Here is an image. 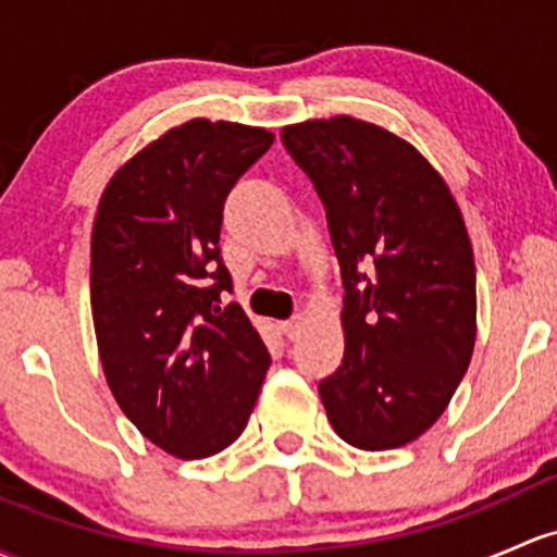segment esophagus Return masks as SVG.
I'll list each match as a JSON object with an SVG mask.
<instances>
[{"instance_id": "34e87169", "label": "esophagus", "mask_w": 557, "mask_h": 557, "mask_svg": "<svg viewBox=\"0 0 557 557\" xmlns=\"http://www.w3.org/2000/svg\"><path fill=\"white\" fill-rule=\"evenodd\" d=\"M301 327H304V320H301V318L288 320V323H280V331H283L285 336L290 338V342H294V338H298V333H301Z\"/></svg>"}]
</instances>
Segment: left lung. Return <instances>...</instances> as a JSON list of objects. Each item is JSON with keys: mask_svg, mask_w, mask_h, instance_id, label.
<instances>
[{"mask_svg": "<svg viewBox=\"0 0 557 557\" xmlns=\"http://www.w3.org/2000/svg\"><path fill=\"white\" fill-rule=\"evenodd\" d=\"M325 205L344 280V360L320 382L327 421L362 450L424 435L478 333L475 256L443 175L397 133L352 114L283 127Z\"/></svg>", "mask_w": 557, "mask_h": 557, "instance_id": "8db88e82", "label": "left lung"}]
</instances>
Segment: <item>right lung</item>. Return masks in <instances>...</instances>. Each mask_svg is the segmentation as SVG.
<instances>
[{"instance_id": "right-lung-1", "label": "right lung", "mask_w": 557, "mask_h": 557, "mask_svg": "<svg viewBox=\"0 0 557 557\" xmlns=\"http://www.w3.org/2000/svg\"><path fill=\"white\" fill-rule=\"evenodd\" d=\"M274 133L195 116L111 175L90 237L98 357L116 406L178 459L232 446L269 368L219 256L224 200Z\"/></svg>"}]
</instances>
